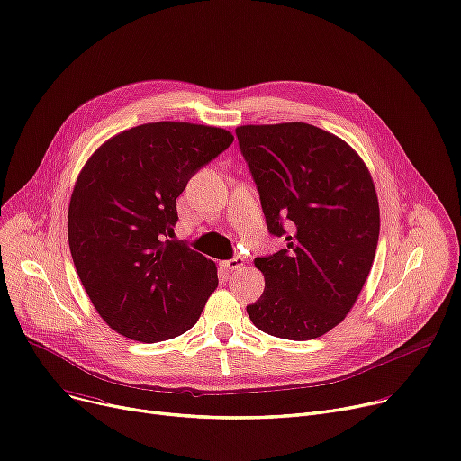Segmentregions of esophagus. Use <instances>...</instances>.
<instances>
[{
	"label": "esophagus",
	"mask_w": 461,
	"mask_h": 461,
	"mask_svg": "<svg viewBox=\"0 0 461 461\" xmlns=\"http://www.w3.org/2000/svg\"><path fill=\"white\" fill-rule=\"evenodd\" d=\"M222 266H224V269H228V271H231V273H235V271H241V269L245 267V258H241V256H235V258L228 259V262H224Z\"/></svg>",
	"instance_id": "esophagus-1"
}]
</instances>
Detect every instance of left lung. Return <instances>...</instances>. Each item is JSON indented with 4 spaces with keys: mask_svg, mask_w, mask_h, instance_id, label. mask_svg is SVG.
<instances>
[{
    "mask_svg": "<svg viewBox=\"0 0 461 461\" xmlns=\"http://www.w3.org/2000/svg\"><path fill=\"white\" fill-rule=\"evenodd\" d=\"M239 149L271 235L286 247L256 258L266 290L247 307L264 333L309 341L341 324L371 271L378 199L364 159L305 122L239 126Z\"/></svg>",
    "mask_w": 461,
    "mask_h": 461,
    "instance_id": "left-lung-1",
    "label": "left lung"
}]
</instances>
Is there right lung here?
Instances as JSON below:
<instances>
[{"instance_id": "obj_1", "label": "right lung", "mask_w": 461, "mask_h": 461, "mask_svg": "<svg viewBox=\"0 0 461 461\" xmlns=\"http://www.w3.org/2000/svg\"><path fill=\"white\" fill-rule=\"evenodd\" d=\"M231 143L214 126L141 124L111 137L78 173L69 250L92 305L116 333L158 343L197 322L218 286L216 266L169 239L175 202Z\"/></svg>"}]
</instances>
